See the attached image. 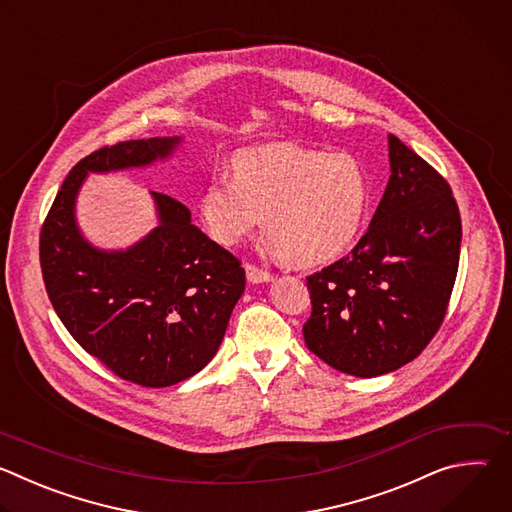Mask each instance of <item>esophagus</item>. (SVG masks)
Listing matches in <instances>:
<instances>
[{
  "label": "esophagus",
  "instance_id": "34e87169",
  "mask_svg": "<svg viewBox=\"0 0 512 512\" xmlns=\"http://www.w3.org/2000/svg\"><path fill=\"white\" fill-rule=\"evenodd\" d=\"M245 271H247V279H249L251 283H263V281H271V279H273V275H271L267 269L257 267V265H253V263H247V265H245Z\"/></svg>",
  "mask_w": 512,
  "mask_h": 512
}]
</instances>
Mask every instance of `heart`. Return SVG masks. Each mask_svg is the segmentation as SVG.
<instances>
[{
    "instance_id": "b5f03b06",
    "label": "heart",
    "mask_w": 512,
    "mask_h": 512,
    "mask_svg": "<svg viewBox=\"0 0 512 512\" xmlns=\"http://www.w3.org/2000/svg\"><path fill=\"white\" fill-rule=\"evenodd\" d=\"M231 166L233 176H210L198 202L221 245L243 243L265 218L277 253L296 265H322L344 255L367 221L371 182L350 154L281 143L239 152Z\"/></svg>"
}]
</instances>
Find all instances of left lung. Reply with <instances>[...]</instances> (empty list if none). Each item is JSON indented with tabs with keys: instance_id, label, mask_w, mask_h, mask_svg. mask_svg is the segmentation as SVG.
<instances>
[{
	"instance_id": "obj_1",
	"label": "left lung",
	"mask_w": 512,
	"mask_h": 512,
	"mask_svg": "<svg viewBox=\"0 0 512 512\" xmlns=\"http://www.w3.org/2000/svg\"><path fill=\"white\" fill-rule=\"evenodd\" d=\"M391 178L350 255L306 277V346L332 369L379 377L421 354L454 289L462 221L448 180L389 135Z\"/></svg>"
}]
</instances>
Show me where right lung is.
Returning a JSON list of instances; mask_svg holds the SVG:
<instances>
[{
  "label": "right lung",
  "mask_w": 512,
  "mask_h": 512,
  "mask_svg": "<svg viewBox=\"0 0 512 512\" xmlns=\"http://www.w3.org/2000/svg\"><path fill=\"white\" fill-rule=\"evenodd\" d=\"M176 143L152 137L95 150L68 172L40 231L46 294L70 336L119 379L156 389L196 375L216 354L245 269L168 194L154 192L162 225L125 253L85 243L72 208L87 172L150 164Z\"/></svg>",
  "instance_id": "right-lung-1"
}]
</instances>
